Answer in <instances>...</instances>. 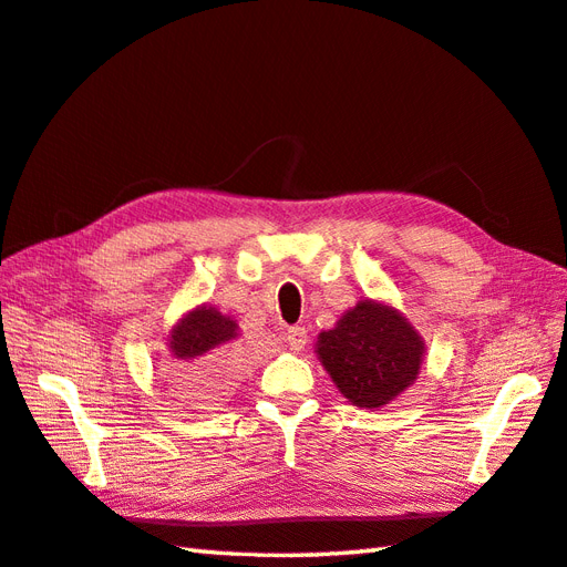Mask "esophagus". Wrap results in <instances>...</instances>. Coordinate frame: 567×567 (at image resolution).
I'll use <instances>...</instances> for the list:
<instances>
[{"mask_svg":"<svg viewBox=\"0 0 567 567\" xmlns=\"http://www.w3.org/2000/svg\"><path fill=\"white\" fill-rule=\"evenodd\" d=\"M307 338H309V330L303 326H292L287 330V342L289 347H292L295 352H301L303 344H307Z\"/></svg>","mask_w":567,"mask_h":567,"instance_id":"34e87169","label":"esophagus"}]
</instances>
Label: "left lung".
Instances as JSON below:
<instances>
[{"label":"left lung","mask_w":567,"mask_h":567,"mask_svg":"<svg viewBox=\"0 0 567 567\" xmlns=\"http://www.w3.org/2000/svg\"><path fill=\"white\" fill-rule=\"evenodd\" d=\"M316 357L354 408L381 410L414 385L426 342L393 303L367 297L318 332Z\"/></svg>","instance_id":"left-lung-1"}]
</instances>
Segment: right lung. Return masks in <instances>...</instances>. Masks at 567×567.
Segmentation results:
<instances>
[{"instance_id":"add662e5","label":"right lung","mask_w":567,"mask_h":567,"mask_svg":"<svg viewBox=\"0 0 567 567\" xmlns=\"http://www.w3.org/2000/svg\"><path fill=\"white\" fill-rule=\"evenodd\" d=\"M239 336L241 330L235 318L210 303H198L172 326L167 336L169 354L186 364L174 375V388L186 402L210 408L225 398L235 375V364L225 359L227 344Z\"/></svg>"}]
</instances>
